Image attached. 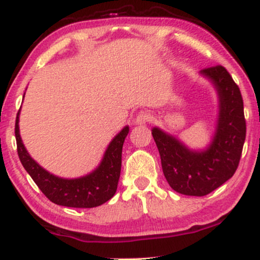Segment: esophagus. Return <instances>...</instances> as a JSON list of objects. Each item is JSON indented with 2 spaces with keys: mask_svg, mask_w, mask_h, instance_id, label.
<instances>
[{
  "mask_svg": "<svg viewBox=\"0 0 260 260\" xmlns=\"http://www.w3.org/2000/svg\"><path fill=\"white\" fill-rule=\"evenodd\" d=\"M149 120H150L149 114H148L147 112H144V111H142V112H140L136 116L135 124H136V125H144V124H147Z\"/></svg>",
  "mask_w": 260,
  "mask_h": 260,
  "instance_id": "34e87169",
  "label": "esophagus"
}]
</instances>
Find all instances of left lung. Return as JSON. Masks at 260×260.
<instances>
[{
  "instance_id": "obj_1",
  "label": "left lung",
  "mask_w": 260,
  "mask_h": 260,
  "mask_svg": "<svg viewBox=\"0 0 260 260\" xmlns=\"http://www.w3.org/2000/svg\"><path fill=\"white\" fill-rule=\"evenodd\" d=\"M217 94V117L209 143L192 149L160 127L151 129L167 183L186 196H205L233 177L246 137L244 103L239 87L222 66L201 70Z\"/></svg>"
}]
</instances>
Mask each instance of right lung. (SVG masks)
<instances>
[{
	"instance_id": "obj_1",
	"label": "right lung",
	"mask_w": 260,
	"mask_h": 260,
	"mask_svg": "<svg viewBox=\"0 0 260 260\" xmlns=\"http://www.w3.org/2000/svg\"><path fill=\"white\" fill-rule=\"evenodd\" d=\"M25 98V94H23ZM20 111L15 122V138L19 159L23 168L52 203L70 208H94L114 196L122 167V149L129 126H124L107 146L96 168L79 178H62L43 168L27 151L19 129Z\"/></svg>"
}]
</instances>
